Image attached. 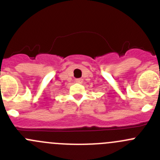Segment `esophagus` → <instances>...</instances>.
Masks as SVG:
<instances>
[{
  "instance_id": "esophagus-1",
  "label": "esophagus",
  "mask_w": 160,
  "mask_h": 160,
  "mask_svg": "<svg viewBox=\"0 0 160 160\" xmlns=\"http://www.w3.org/2000/svg\"><path fill=\"white\" fill-rule=\"evenodd\" d=\"M76 82H77V83H82V82H83V80H82L81 78L76 79Z\"/></svg>"
}]
</instances>
